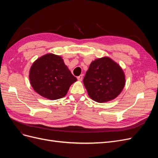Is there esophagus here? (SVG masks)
I'll list each match as a JSON object with an SVG mask.
<instances>
[{"instance_id":"1","label":"esophagus","mask_w":158,"mask_h":158,"mask_svg":"<svg viewBox=\"0 0 158 158\" xmlns=\"http://www.w3.org/2000/svg\"><path fill=\"white\" fill-rule=\"evenodd\" d=\"M77 79H78V80H80V81H82V79H83V75H82V74H81V75H80L79 76H78V77H77Z\"/></svg>"}]
</instances>
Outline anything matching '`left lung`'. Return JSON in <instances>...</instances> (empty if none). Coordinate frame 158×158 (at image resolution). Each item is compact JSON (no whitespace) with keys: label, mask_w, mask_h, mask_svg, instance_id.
<instances>
[{"label":"left lung","mask_w":158,"mask_h":158,"mask_svg":"<svg viewBox=\"0 0 158 158\" xmlns=\"http://www.w3.org/2000/svg\"><path fill=\"white\" fill-rule=\"evenodd\" d=\"M89 96L98 103L117 98L125 84V76L118 64L109 57H103L90 64L84 80Z\"/></svg>","instance_id":"obj_1"}]
</instances>
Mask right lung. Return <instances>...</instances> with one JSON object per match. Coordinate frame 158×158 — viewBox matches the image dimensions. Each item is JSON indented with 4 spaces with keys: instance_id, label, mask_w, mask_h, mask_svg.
I'll return each mask as SVG.
<instances>
[{
    "instance_id": "obj_1",
    "label": "right lung",
    "mask_w": 158,
    "mask_h": 158,
    "mask_svg": "<svg viewBox=\"0 0 158 158\" xmlns=\"http://www.w3.org/2000/svg\"><path fill=\"white\" fill-rule=\"evenodd\" d=\"M31 86L41 96L51 100L65 96L77 79L60 56L47 54L32 64L30 71Z\"/></svg>"
}]
</instances>
